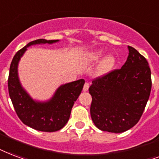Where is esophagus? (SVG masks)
<instances>
[{"label":"esophagus","mask_w":159,"mask_h":159,"mask_svg":"<svg viewBox=\"0 0 159 159\" xmlns=\"http://www.w3.org/2000/svg\"><path fill=\"white\" fill-rule=\"evenodd\" d=\"M88 88H89V83L88 82H85L84 86H83V91L87 92L88 90Z\"/></svg>","instance_id":"34e87169"}]
</instances>
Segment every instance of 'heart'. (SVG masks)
Returning a JSON list of instances; mask_svg holds the SVG:
<instances>
[{
	"label": "heart",
	"instance_id": "obj_1",
	"mask_svg": "<svg viewBox=\"0 0 159 159\" xmlns=\"http://www.w3.org/2000/svg\"><path fill=\"white\" fill-rule=\"evenodd\" d=\"M103 54L104 52L102 50H99L97 51V52H92L90 55L88 56V60L90 61H98L100 58H102ZM115 62H116V60H115V57L113 56H107L102 61L101 64L99 66V71L101 73L107 72L114 66Z\"/></svg>",
	"mask_w": 159,
	"mask_h": 159
}]
</instances>
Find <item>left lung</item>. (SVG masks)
I'll return each instance as SVG.
<instances>
[{"instance_id": "8db88e82", "label": "left lung", "mask_w": 159, "mask_h": 159, "mask_svg": "<svg viewBox=\"0 0 159 159\" xmlns=\"http://www.w3.org/2000/svg\"><path fill=\"white\" fill-rule=\"evenodd\" d=\"M128 59L120 69L93 80L90 112L102 131L119 133L138 123L149 98L152 80L148 62L128 46Z\"/></svg>"}]
</instances>
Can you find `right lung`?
<instances>
[{"instance_id":"1","label":"right lung","mask_w":159,"mask_h":159,"mask_svg":"<svg viewBox=\"0 0 159 159\" xmlns=\"http://www.w3.org/2000/svg\"><path fill=\"white\" fill-rule=\"evenodd\" d=\"M58 40L38 39L16 53L10 66L8 90L10 98L18 117L24 124L42 132H56L61 129L69 120L72 106L82 92L83 79L61 85L47 102L34 101L23 89L18 77V62L27 47L36 44H52Z\"/></svg>"}]
</instances>
